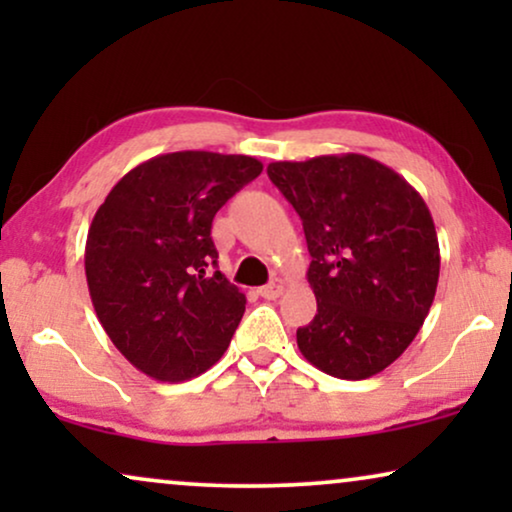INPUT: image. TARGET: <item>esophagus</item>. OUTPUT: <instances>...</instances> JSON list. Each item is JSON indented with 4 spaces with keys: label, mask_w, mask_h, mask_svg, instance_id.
<instances>
[{
    "label": "esophagus",
    "mask_w": 512,
    "mask_h": 512,
    "mask_svg": "<svg viewBox=\"0 0 512 512\" xmlns=\"http://www.w3.org/2000/svg\"><path fill=\"white\" fill-rule=\"evenodd\" d=\"M282 291H284L282 279H272L270 284H265V286H261V289H258V296L265 298V300H275V298L282 296Z\"/></svg>",
    "instance_id": "1"
}]
</instances>
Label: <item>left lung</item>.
<instances>
[{
  "instance_id": "1",
  "label": "left lung",
  "mask_w": 512,
  "mask_h": 512,
  "mask_svg": "<svg viewBox=\"0 0 512 512\" xmlns=\"http://www.w3.org/2000/svg\"><path fill=\"white\" fill-rule=\"evenodd\" d=\"M268 177L303 221L317 314L298 349L340 380H366L401 356L436 296L431 212L391 167L361 153L270 163Z\"/></svg>"
}]
</instances>
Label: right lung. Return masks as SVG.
I'll return each instance as SVG.
<instances>
[{"label": "right lung", "mask_w": 512, "mask_h": 512, "mask_svg": "<svg viewBox=\"0 0 512 512\" xmlns=\"http://www.w3.org/2000/svg\"><path fill=\"white\" fill-rule=\"evenodd\" d=\"M263 172L251 156L177 151L130 170L95 212L86 279L118 352L160 382L221 359L247 298L216 268L212 221Z\"/></svg>", "instance_id": "right-lung-1"}]
</instances>
